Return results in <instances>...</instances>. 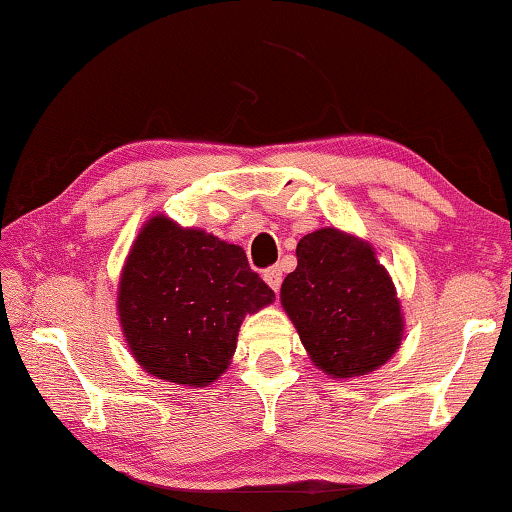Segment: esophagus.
<instances>
[{"label": "esophagus", "mask_w": 512, "mask_h": 512, "mask_svg": "<svg viewBox=\"0 0 512 512\" xmlns=\"http://www.w3.org/2000/svg\"><path fill=\"white\" fill-rule=\"evenodd\" d=\"M264 282L271 287L273 291H280L282 284V268L280 266H268L264 271Z\"/></svg>", "instance_id": "obj_1"}]
</instances>
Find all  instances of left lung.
Here are the masks:
<instances>
[{"instance_id":"left-lung-1","label":"left lung","mask_w":512,"mask_h":512,"mask_svg":"<svg viewBox=\"0 0 512 512\" xmlns=\"http://www.w3.org/2000/svg\"><path fill=\"white\" fill-rule=\"evenodd\" d=\"M296 257L280 298L311 361L343 379L391 359L402 341L400 300L372 248L323 228L298 241Z\"/></svg>"}]
</instances>
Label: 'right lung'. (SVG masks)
I'll list each match as a JSON object with an SVG mask.
<instances>
[{
    "label": "right lung",
    "instance_id": "1",
    "mask_svg": "<svg viewBox=\"0 0 512 512\" xmlns=\"http://www.w3.org/2000/svg\"><path fill=\"white\" fill-rule=\"evenodd\" d=\"M273 298L244 248L155 216L124 266L119 318L146 372L207 386L228 368L244 316Z\"/></svg>",
    "mask_w": 512,
    "mask_h": 512
}]
</instances>
